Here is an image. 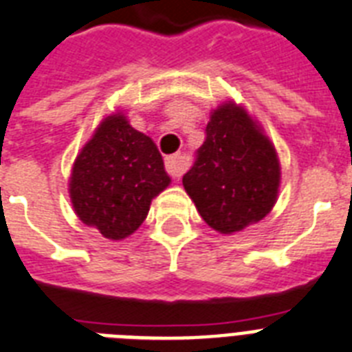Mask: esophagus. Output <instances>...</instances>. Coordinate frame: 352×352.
I'll use <instances>...</instances> for the list:
<instances>
[{"instance_id":"esophagus-1","label":"esophagus","mask_w":352,"mask_h":352,"mask_svg":"<svg viewBox=\"0 0 352 352\" xmlns=\"http://www.w3.org/2000/svg\"><path fill=\"white\" fill-rule=\"evenodd\" d=\"M164 166H166L168 175L173 177V179H179V177L184 173L186 170V161L182 155H170L166 157V161H164Z\"/></svg>"}]
</instances>
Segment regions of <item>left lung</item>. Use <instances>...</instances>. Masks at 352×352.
Instances as JSON below:
<instances>
[{"label": "left lung", "mask_w": 352, "mask_h": 352, "mask_svg": "<svg viewBox=\"0 0 352 352\" xmlns=\"http://www.w3.org/2000/svg\"><path fill=\"white\" fill-rule=\"evenodd\" d=\"M280 166L270 139L242 108L222 104L211 113L206 139L182 184L213 230L235 233L262 221L275 206Z\"/></svg>", "instance_id": "1"}]
</instances>
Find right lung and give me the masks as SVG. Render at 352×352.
I'll return each instance as SVG.
<instances>
[{"instance_id": "add662e5", "label": "right lung", "mask_w": 352, "mask_h": 352, "mask_svg": "<svg viewBox=\"0 0 352 352\" xmlns=\"http://www.w3.org/2000/svg\"><path fill=\"white\" fill-rule=\"evenodd\" d=\"M168 184L170 177L153 141L122 116H111L77 155L70 197L85 224L121 241L144 222L151 199Z\"/></svg>"}]
</instances>
